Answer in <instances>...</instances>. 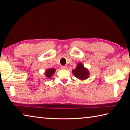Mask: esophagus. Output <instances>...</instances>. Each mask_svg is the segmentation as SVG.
<instances>
[{
    "label": "esophagus",
    "instance_id": "esophagus-1",
    "mask_svg": "<svg viewBox=\"0 0 130 130\" xmlns=\"http://www.w3.org/2000/svg\"><path fill=\"white\" fill-rule=\"evenodd\" d=\"M67 68H68L67 66H61V68L62 69H67Z\"/></svg>",
    "mask_w": 130,
    "mask_h": 130
}]
</instances>
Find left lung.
<instances>
[{
	"label": "left lung",
	"mask_w": 130,
	"mask_h": 130,
	"mask_svg": "<svg viewBox=\"0 0 130 130\" xmlns=\"http://www.w3.org/2000/svg\"><path fill=\"white\" fill-rule=\"evenodd\" d=\"M72 73L76 77L81 80H84L88 78L89 73L87 68H85L82 63H78L75 69L72 70Z\"/></svg>",
	"instance_id": "left-lung-1"
}]
</instances>
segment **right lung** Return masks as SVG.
Segmentation results:
<instances>
[{"label": "right lung", "mask_w": 130, "mask_h": 130, "mask_svg": "<svg viewBox=\"0 0 130 130\" xmlns=\"http://www.w3.org/2000/svg\"><path fill=\"white\" fill-rule=\"evenodd\" d=\"M55 71H56V69H53V68H50V69H48L45 72V76L46 77L48 78H50L53 75Z\"/></svg>", "instance_id": "1"}]
</instances>
